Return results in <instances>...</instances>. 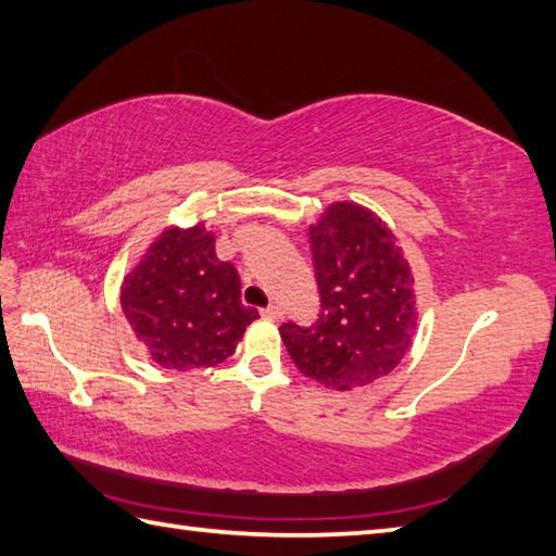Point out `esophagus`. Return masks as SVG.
<instances>
[{
    "label": "esophagus",
    "instance_id": "esophagus-1",
    "mask_svg": "<svg viewBox=\"0 0 556 556\" xmlns=\"http://www.w3.org/2000/svg\"><path fill=\"white\" fill-rule=\"evenodd\" d=\"M260 313H263V317H267V320H281V308L275 303L267 305V308H263Z\"/></svg>",
    "mask_w": 556,
    "mask_h": 556
}]
</instances>
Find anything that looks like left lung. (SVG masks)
<instances>
[{
	"label": "left lung",
	"mask_w": 556,
	"mask_h": 556,
	"mask_svg": "<svg viewBox=\"0 0 556 556\" xmlns=\"http://www.w3.org/2000/svg\"><path fill=\"white\" fill-rule=\"evenodd\" d=\"M323 315L313 327L281 325L293 365L327 389L351 392L392 372L413 344L418 301L413 271L384 219L334 200L311 224Z\"/></svg>",
	"instance_id": "obj_1"
}]
</instances>
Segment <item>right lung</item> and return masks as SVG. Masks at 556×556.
I'll list each match as a JSON object with an SVG mask.
<instances>
[{
    "label": "right lung",
    "mask_w": 556,
    "mask_h": 556,
    "mask_svg": "<svg viewBox=\"0 0 556 556\" xmlns=\"http://www.w3.org/2000/svg\"><path fill=\"white\" fill-rule=\"evenodd\" d=\"M119 299L138 344L167 370L224 363L260 317L241 303L239 271L217 257L203 219L155 236L126 271Z\"/></svg>",
    "instance_id": "add662e5"
}]
</instances>
